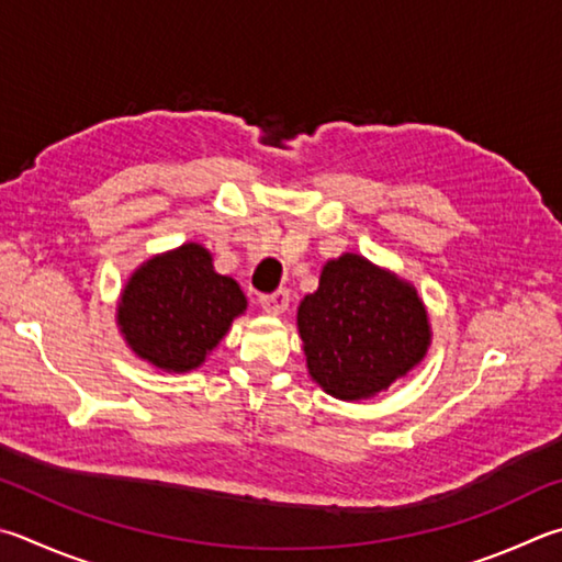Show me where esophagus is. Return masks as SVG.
Returning <instances> with one entry per match:
<instances>
[{
  "mask_svg": "<svg viewBox=\"0 0 562 562\" xmlns=\"http://www.w3.org/2000/svg\"><path fill=\"white\" fill-rule=\"evenodd\" d=\"M260 307L268 314H282L290 307V290H278L272 294H265V297H260Z\"/></svg>",
  "mask_w": 562,
  "mask_h": 562,
  "instance_id": "1",
  "label": "esophagus"
}]
</instances>
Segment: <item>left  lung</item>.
Wrapping results in <instances>:
<instances>
[{
	"mask_svg": "<svg viewBox=\"0 0 562 562\" xmlns=\"http://www.w3.org/2000/svg\"><path fill=\"white\" fill-rule=\"evenodd\" d=\"M297 329L312 381L341 401L387 391L430 346L417 290L356 252L324 265L319 288L300 302Z\"/></svg>",
	"mask_w": 562,
	"mask_h": 562,
	"instance_id": "left-lung-1",
	"label": "left lung"
}]
</instances>
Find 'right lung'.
Listing matches in <instances>:
<instances>
[{"mask_svg":"<svg viewBox=\"0 0 562 562\" xmlns=\"http://www.w3.org/2000/svg\"><path fill=\"white\" fill-rule=\"evenodd\" d=\"M248 307L240 284L213 270L211 252L183 243L132 272L117 326L132 351L167 373L199 369Z\"/></svg>","mask_w":562,"mask_h":562,"instance_id":"right-lung-1","label":"right lung"}]
</instances>
